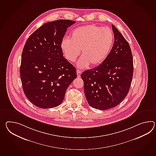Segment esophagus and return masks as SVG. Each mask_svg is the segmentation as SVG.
<instances>
[{"label": "esophagus", "instance_id": "1", "mask_svg": "<svg viewBox=\"0 0 156 156\" xmlns=\"http://www.w3.org/2000/svg\"><path fill=\"white\" fill-rule=\"evenodd\" d=\"M81 71L80 70H76V74H77V76L78 77V78H80V74H81Z\"/></svg>", "mask_w": 156, "mask_h": 156}]
</instances>
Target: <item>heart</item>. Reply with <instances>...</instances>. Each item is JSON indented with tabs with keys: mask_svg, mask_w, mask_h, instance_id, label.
<instances>
[{
	"mask_svg": "<svg viewBox=\"0 0 156 156\" xmlns=\"http://www.w3.org/2000/svg\"><path fill=\"white\" fill-rule=\"evenodd\" d=\"M111 29L88 24L75 28L71 38H64L61 48L66 59L74 62L81 50L82 57L77 62L80 68L98 66L106 58L114 43Z\"/></svg>",
	"mask_w": 156,
	"mask_h": 156,
	"instance_id": "1",
	"label": "heart"
}]
</instances>
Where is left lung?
I'll use <instances>...</instances> for the list:
<instances>
[{
	"mask_svg": "<svg viewBox=\"0 0 156 156\" xmlns=\"http://www.w3.org/2000/svg\"><path fill=\"white\" fill-rule=\"evenodd\" d=\"M114 43L100 66L81 74L87 100L92 108H114L128 94L133 75V60L128 41L112 25Z\"/></svg>",
	"mask_w": 156,
	"mask_h": 156,
	"instance_id": "1",
	"label": "left lung"
}]
</instances>
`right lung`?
I'll return each mask as SVG.
<instances>
[{
    "mask_svg": "<svg viewBox=\"0 0 156 156\" xmlns=\"http://www.w3.org/2000/svg\"><path fill=\"white\" fill-rule=\"evenodd\" d=\"M74 23L66 20L46 23L26 42L21 57V82L26 96L38 108L59 106L76 78L75 67L63 56L60 46L67 28Z\"/></svg>",
    "mask_w": 156,
    "mask_h": 156,
    "instance_id": "right-lung-1",
    "label": "right lung"
}]
</instances>
